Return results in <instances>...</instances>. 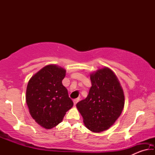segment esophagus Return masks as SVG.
<instances>
[{
  "instance_id": "34e87169",
  "label": "esophagus",
  "mask_w": 155,
  "mask_h": 155,
  "mask_svg": "<svg viewBox=\"0 0 155 155\" xmlns=\"http://www.w3.org/2000/svg\"><path fill=\"white\" fill-rule=\"evenodd\" d=\"M79 98H75L74 101H73V102H74V104L75 105V104H77V103H78V101H79Z\"/></svg>"
}]
</instances>
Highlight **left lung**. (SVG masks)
Masks as SVG:
<instances>
[{
    "mask_svg": "<svg viewBox=\"0 0 155 155\" xmlns=\"http://www.w3.org/2000/svg\"><path fill=\"white\" fill-rule=\"evenodd\" d=\"M91 87L87 98L77 104L89 130L100 133L109 129L121 115L124 91L114 72L104 67L90 74Z\"/></svg>",
    "mask_w": 155,
    "mask_h": 155,
    "instance_id": "8db88e82",
    "label": "left lung"
}]
</instances>
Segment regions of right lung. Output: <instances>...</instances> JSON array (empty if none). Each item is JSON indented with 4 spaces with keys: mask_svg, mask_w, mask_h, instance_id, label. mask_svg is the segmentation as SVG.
Wrapping results in <instances>:
<instances>
[{
    "mask_svg": "<svg viewBox=\"0 0 155 155\" xmlns=\"http://www.w3.org/2000/svg\"><path fill=\"white\" fill-rule=\"evenodd\" d=\"M65 70L57 65H48L28 81L26 102L31 117L46 129L56 127L73 106L68 90L62 84Z\"/></svg>",
    "mask_w": 155,
    "mask_h": 155,
    "instance_id": "1",
    "label": "right lung"
}]
</instances>
